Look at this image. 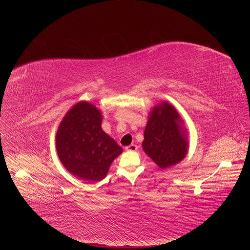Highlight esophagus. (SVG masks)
I'll list each match as a JSON object with an SVG mask.
<instances>
[{
  "label": "esophagus",
  "mask_w": 250,
  "mask_h": 250,
  "mask_svg": "<svg viewBox=\"0 0 250 250\" xmlns=\"http://www.w3.org/2000/svg\"><path fill=\"white\" fill-rule=\"evenodd\" d=\"M137 148H138V146L136 144H130L129 146H126L125 147V149L127 151H136Z\"/></svg>",
  "instance_id": "1"
}]
</instances>
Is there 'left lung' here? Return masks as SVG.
I'll use <instances>...</instances> for the list:
<instances>
[{
	"label": "left lung",
	"mask_w": 250,
	"mask_h": 250,
	"mask_svg": "<svg viewBox=\"0 0 250 250\" xmlns=\"http://www.w3.org/2000/svg\"><path fill=\"white\" fill-rule=\"evenodd\" d=\"M178 111L167 102L155 106L144 130L142 148L160 168L179 164L187 155L188 139Z\"/></svg>",
	"instance_id": "obj_1"
}]
</instances>
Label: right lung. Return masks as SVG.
I'll list each match as a JSON object with an SVG mask.
<instances>
[{
  "mask_svg": "<svg viewBox=\"0 0 250 250\" xmlns=\"http://www.w3.org/2000/svg\"><path fill=\"white\" fill-rule=\"evenodd\" d=\"M56 150L63 167L83 181L104 179L122 147L102 129V114L87 102L73 106L58 127Z\"/></svg>",
  "mask_w": 250,
  "mask_h": 250,
  "instance_id": "add662e5",
  "label": "right lung"
}]
</instances>
